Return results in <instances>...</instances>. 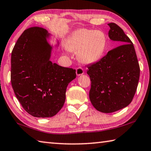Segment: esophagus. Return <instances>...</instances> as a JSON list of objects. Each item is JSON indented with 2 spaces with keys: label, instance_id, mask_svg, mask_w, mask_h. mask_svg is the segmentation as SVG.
Masks as SVG:
<instances>
[{
  "label": "esophagus",
  "instance_id": "34e87169",
  "mask_svg": "<svg viewBox=\"0 0 151 151\" xmlns=\"http://www.w3.org/2000/svg\"><path fill=\"white\" fill-rule=\"evenodd\" d=\"M83 73H84L83 70L81 67H79V68L76 69V75H77L78 76L83 75Z\"/></svg>",
  "mask_w": 151,
  "mask_h": 151
}]
</instances>
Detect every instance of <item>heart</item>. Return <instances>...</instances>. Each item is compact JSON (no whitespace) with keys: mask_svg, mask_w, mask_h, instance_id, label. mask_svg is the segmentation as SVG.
Returning a JSON list of instances; mask_svg holds the SVG:
<instances>
[{"mask_svg":"<svg viewBox=\"0 0 151 151\" xmlns=\"http://www.w3.org/2000/svg\"><path fill=\"white\" fill-rule=\"evenodd\" d=\"M107 37L100 30L80 29L70 36L65 43L69 52L77 53L78 59L91 64L101 59L107 47Z\"/></svg>","mask_w":151,"mask_h":151,"instance_id":"obj_1","label":"heart"}]
</instances>
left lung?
<instances>
[{
  "mask_svg": "<svg viewBox=\"0 0 151 151\" xmlns=\"http://www.w3.org/2000/svg\"><path fill=\"white\" fill-rule=\"evenodd\" d=\"M109 37L122 44L89 65V99L100 112L117 111L131 104L138 86L140 68L133 42L115 23H109Z\"/></svg>",
  "mask_w": 151,
  "mask_h": 151,
  "instance_id": "1",
  "label": "left lung"
}]
</instances>
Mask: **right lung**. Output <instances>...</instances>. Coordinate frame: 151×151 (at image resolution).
<instances>
[{
    "label": "right lung",
    "mask_w": 151,
    "mask_h": 151,
    "mask_svg": "<svg viewBox=\"0 0 151 151\" xmlns=\"http://www.w3.org/2000/svg\"><path fill=\"white\" fill-rule=\"evenodd\" d=\"M50 36L42 28L26 29L11 54L13 90L24 109L36 117L56 115L65 103L68 84L76 78L75 70L50 61L54 47Z\"/></svg>",
    "instance_id": "1"
}]
</instances>
